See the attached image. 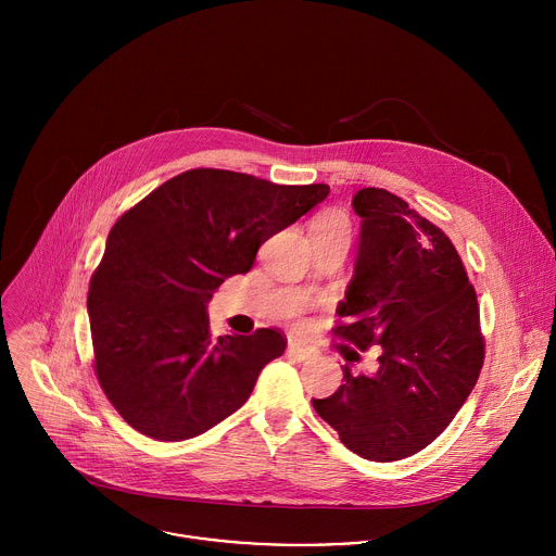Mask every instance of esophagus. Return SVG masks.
Returning a JSON list of instances; mask_svg holds the SVG:
<instances>
[{"label": "esophagus", "instance_id": "34e87169", "mask_svg": "<svg viewBox=\"0 0 556 556\" xmlns=\"http://www.w3.org/2000/svg\"><path fill=\"white\" fill-rule=\"evenodd\" d=\"M286 356H288V358H292V361L303 363V361H307V358H309V352H307L305 348H301L299 343H290V345H288V350H286Z\"/></svg>", "mask_w": 556, "mask_h": 556}]
</instances>
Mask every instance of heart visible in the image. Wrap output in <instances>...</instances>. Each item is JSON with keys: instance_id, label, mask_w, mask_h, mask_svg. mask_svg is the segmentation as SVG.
Returning <instances> with one entry per match:
<instances>
[{"instance_id": "b5f03b06", "label": "heart", "mask_w": 556, "mask_h": 556, "mask_svg": "<svg viewBox=\"0 0 556 556\" xmlns=\"http://www.w3.org/2000/svg\"><path fill=\"white\" fill-rule=\"evenodd\" d=\"M312 235L314 237H345V240H350L352 222H350V217L345 213L330 211V213L321 215L319 219L314 222Z\"/></svg>"}]
</instances>
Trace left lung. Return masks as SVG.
Returning a JSON list of instances; mask_svg holds the SVG:
<instances>
[{
    "label": "left lung",
    "mask_w": 556,
    "mask_h": 556,
    "mask_svg": "<svg viewBox=\"0 0 556 556\" xmlns=\"http://www.w3.org/2000/svg\"><path fill=\"white\" fill-rule=\"evenodd\" d=\"M354 275L337 314L343 341L380 345L378 369L312 401L341 442L371 462H395L431 444L455 418L484 363L478 294L448 237L405 200L361 189Z\"/></svg>",
    "instance_id": "8db88e82"
}]
</instances>
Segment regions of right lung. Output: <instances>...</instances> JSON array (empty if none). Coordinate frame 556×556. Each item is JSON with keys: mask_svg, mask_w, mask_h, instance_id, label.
Returning a JSON list of instances; mask_svg holds the SVG:
<instances>
[{"mask_svg": "<svg viewBox=\"0 0 556 556\" xmlns=\"http://www.w3.org/2000/svg\"><path fill=\"white\" fill-rule=\"evenodd\" d=\"M328 193V185L191 169L121 215L90 281L88 314L99 382L129 427L180 442L249 401L288 341L270 328L213 339L206 303Z\"/></svg>", "mask_w": 556, "mask_h": 556, "instance_id": "1", "label": "right lung"}]
</instances>
